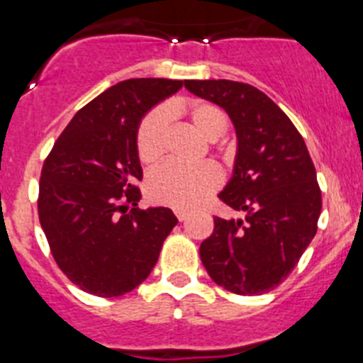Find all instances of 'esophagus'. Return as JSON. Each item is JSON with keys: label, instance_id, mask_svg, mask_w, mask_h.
<instances>
[{"label": "esophagus", "instance_id": "obj_1", "mask_svg": "<svg viewBox=\"0 0 363 363\" xmlns=\"http://www.w3.org/2000/svg\"><path fill=\"white\" fill-rule=\"evenodd\" d=\"M174 214L179 221H185L189 218V211H184V209H176Z\"/></svg>", "mask_w": 363, "mask_h": 363}]
</instances>
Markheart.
Segmentation results:
<instances>
[{
    "instance_id": "heart-1",
    "label": "heart",
    "mask_w": 363,
    "mask_h": 363,
    "mask_svg": "<svg viewBox=\"0 0 363 363\" xmlns=\"http://www.w3.org/2000/svg\"><path fill=\"white\" fill-rule=\"evenodd\" d=\"M182 112L179 107L154 108L140 123L136 134L138 158L143 165L152 167L163 158L167 143L169 114ZM191 125L198 134L209 142H216L227 130L225 114L213 104H194L187 111ZM220 176L209 163L196 167L163 165L147 179V196L154 203L169 205L174 209H192L216 189Z\"/></svg>"
}]
</instances>
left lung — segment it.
Returning <instances> with one entry per match:
<instances>
[{"label": "left lung", "instance_id": "1", "mask_svg": "<svg viewBox=\"0 0 363 363\" xmlns=\"http://www.w3.org/2000/svg\"><path fill=\"white\" fill-rule=\"evenodd\" d=\"M185 89L233 120L238 152L218 198L245 211L243 220L214 218L200 245L201 264L230 293H269L289 277L318 229L322 191L309 150L287 114L249 83L187 79Z\"/></svg>", "mask_w": 363, "mask_h": 363}]
</instances>
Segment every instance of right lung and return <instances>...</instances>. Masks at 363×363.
Instances as JSON below:
<instances>
[{"label":"right lung","mask_w":363,"mask_h":363,"mask_svg":"<svg viewBox=\"0 0 363 363\" xmlns=\"http://www.w3.org/2000/svg\"><path fill=\"white\" fill-rule=\"evenodd\" d=\"M184 82L125 79L79 108L41 169L38 214L57 267L94 296L130 293L150 274L178 223L167 207L140 209L136 134L147 112Z\"/></svg>","instance_id":"1"}]
</instances>
